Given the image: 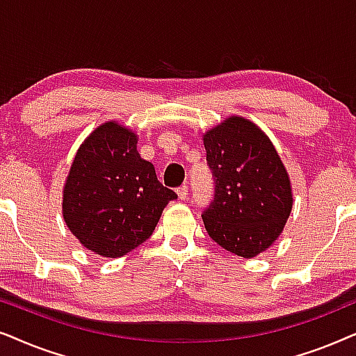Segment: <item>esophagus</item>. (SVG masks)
<instances>
[{"label": "esophagus", "instance_id": "obj_1", "mask_svg": "<svg viewBox=\"0 0 356 356\" xmlns=\"http://www.w3.org/2000/svg\"><path fill=\"white\" fill-rule=\"evenodd\" d=\"M187 195H188V187H187V186H182V187L177 188V197H179V200H186Z\"/></svg>", "mask_w": 356, "mask_h": 356}]
</instances>
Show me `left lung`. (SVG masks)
I'll list each match as a JSON object with an SVG mask.
<instances>
[{"label": "left lung", "instance_id": "obj_1", "mask_svg": "<svg viewBox=\"0 0 356 356\" xmlns=\"http://www.w3.org/2000/svg\"><path fill=\"white\" fill-rule=\"evenodd\" d=\"M207 164L215 192L202 211L207 233L222 249L250 259L270 248L290 216V179L280 156L252 122L231 117L207 131Z\"/></svg>", "mask_w": 356, "mask_h": 356}]
</instances>
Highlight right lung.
Returning a JSON list of instances; mask_svg holds the SVG:
<instances>
[{
	"label": "right lung",
	"instance_id": "1",
	"mask_svg": "<svg viewBox=\"0 0 356 356\" xmlns=\"http://www.w3.org/2000/svg\"><path fill=\"white\" fill-rule=\"evenodd\" d=\"M174 191L158 181L154 165L140 158L136 136L107 122L74 156L63 192L66 226L84 248L120 257L153 234Z\"/></svg>",
	"mask_w": 356,
	"mask_h": 356
}]
</instances>
